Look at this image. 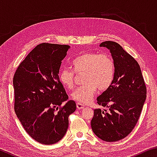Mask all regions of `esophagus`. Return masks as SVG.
Segmentation results:
<instances>
[{
    "mask_svg": "<svg viewBox=\"0 0 157 157\" xmlns=\"http://www.w3.org/2000/svg\"><path fill=\"white\" fill-rule=\"evenodd\" d=\"M76 105H77V109H84L85 107L84 105L80 104V103H77Z\"/></svg>",
    "mask_w": 157,
    "mask_h": 157,
    "instance_id": "1",
    "label": "esophagus"
}]
</instances>
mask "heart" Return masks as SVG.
Listing matches in <instances>:
<instances>
[{"instance_id": "heart-1", "label": "heart", "mask_w": 157, "mask_h": 157, "mask_svg": "<svg viewBox=\"0 0 157 157\" xmlns=\"http://www.w3.org/2000/svg\"><path fill=\"white\" fill-rule=\"evenodd\" d=\"M72 65L76 73H85L84 86L74 91L71 97L80 104H88L92 100L98 89L107 90L112 84L115 75L113 60L107 53L88 52L82 53L73 60ZM59 81L63 86L72 89L75 74L71 68L64 67L59 73Z\"/></svg>"}]
</instances>
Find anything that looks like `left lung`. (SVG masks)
<instances>
[{
    "mask_svg": "<svg viewBox=\"0 0 157 157\" xmlns=\"http://www.w3.org/2000/svg\"><path fill=\"white\" fill-rule=\"evenodd\" d=\"M100 46L110 50L115 75L111 86L97 98L98 104L109 111L95 109L91 126L94 134L102 140L118 141L129 134L136 126L147 89L139 64L121 45L107 41Z\"/></svg>",
    "mask_w": 157,
    "mask_h": 157,
    "instance_id": "1",
    "label": "left lung"
}]
</instances>
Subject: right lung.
<instances>
[{"mask_svg":"<svg viewBox=\"0 0 157 157\" xmlns=\"http://www.w3.org/2000/svg\"><path fill=\"white\" fill-rule=\"evenodd\" d=\"M68 45H37L14 73V111L25 132L44 145L56 143L64 136L68 116L76 104L68 99L59 79Z\"/></svg>","mask_w":157,"mask_h":157,"instance_id":"obj_1","label":"right lung"}]
</instances>
